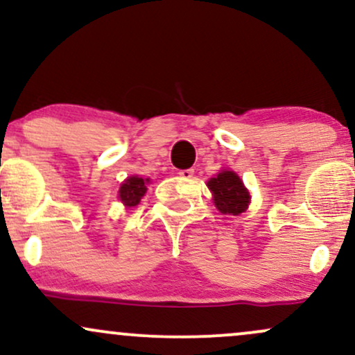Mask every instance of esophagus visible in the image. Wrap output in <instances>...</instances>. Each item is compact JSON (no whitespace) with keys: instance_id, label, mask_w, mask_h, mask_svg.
Masks as SVG:
<instances>
[{"instance_id":"obj_1","label":"esophagus","mask_w":355,"mask_h":355,"mask_svg":"<svg viewBox=\"0 0 355 355\" xmlns=\"http://www.w3.org/2000/svg\"><path fill=\"white\" fill-rule=\"evenodd\" d=\"M178 175H180V178H183V180H189V178L193 177V170H191V168L180 170V172H178Z\"/></svg>"}]
</instances>
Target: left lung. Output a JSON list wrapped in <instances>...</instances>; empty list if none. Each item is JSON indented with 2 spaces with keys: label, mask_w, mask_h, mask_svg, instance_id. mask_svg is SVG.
Wrapping results in <instances>:
<instances>
[{
  "label": "left lung",
  "mask_w": 355,
  "mask_h": 355,
  "mask_svg": "<svg viewBox=\"0 0 355 355\" xmlns=\"http://www.w3.org/2000/svg\"><path fill=\"white\" fill-rule=\"evenodd\" d=\"M207 185L214 193V203L223 215H239L247 210L250 193L237 173L229 170L220 172L215 178H210Z\"/></svg>",
  "instance_id": "obj_1"
}]
</instances>
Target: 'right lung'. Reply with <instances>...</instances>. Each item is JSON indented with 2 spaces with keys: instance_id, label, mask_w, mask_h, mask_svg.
Returning <instances> with one entry per match:
<instances>
[{
  "instance_id": "right-lung-1",
  "label": "right lung",
  "mask_w": 355,
  "mask_h": 355,
  "mask_svg": "<svg viewBox=\"0 0 355 355\" xmlns=\"http://www.w3.org/2000/svg\"><path fill=\"white\" fill-rule=\"evenodd\" d=\"M146 182L148 178L144 180L141 177H130L126 178L125 183H121L120 187V200L125 203L126 207H135L140 203V198L144 197L146 191Z\"/></svg>"
}]
</instances>
